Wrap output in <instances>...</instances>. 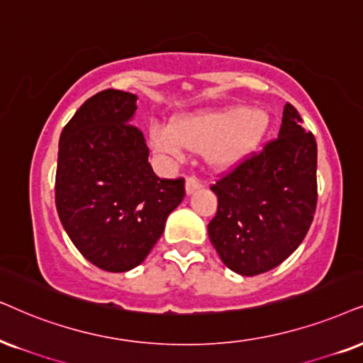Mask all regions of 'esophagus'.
I'll return each instance as SVG.
<instances>
[{"instance_id": "esophagus-1", "label": "esophagus", "mask_w": 363, "mask_h": 363, "mask_svg": "<svg viewBox=\"0 0 363 363\" xmlns=\"http://www.w3.org/2000/svg\"><path fill=\"white\" fill-rule=\"evenodd\" d=\"M201 186H203V184H201V181H199V179H197L196 176H189V177H187V181H186V191H187V194H191V192H194L196 189H199Z\"/></svg>"}]
</instances>
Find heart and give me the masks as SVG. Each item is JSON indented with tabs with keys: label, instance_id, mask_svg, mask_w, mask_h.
<instances>
[{
	"label": "heart",
	"instance_id": "obj_1",
	"mask_svg": "<svg viewBox=\"0 0 363 363\" xmlns=\"http://www.w3.org/2000/svg\"><path fill=\"white\" fill-rule=\"evenodd\" d=\"M268 125L269 118L261 110L228 107L179 118L174 128L152 125L150 140L157 152L174 159L182 157L184 147L209 150L211 164L228 169L258 149Z\"/></svg>",
	"mask_w": 363,
	"mask_h": 363
}]
</instances>
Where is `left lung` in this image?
<instances>
[{
  "label": "left lung",
  "mask_w": 363,
  "mask_h": 363,
  "mask_svg": "<svg viewBox=\"0 0 363 363\" xmlns=\"http://www.w3.org/2000/svg\"><path fill=\"white\" fill-rule=\"evenodd\" d=\"M211 189L218 213L208 233L223 263L242 277L281 264L305 240L318 201L316 140L296 108L284 105L277 139L219 174Z\"/></svg>",
  "instance_id": "8db88e82"
}]
</instances>
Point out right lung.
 <instances>
[{
    "label": "right lung",
    "instance_id": "1",
    "mask_svg": "<svg viewBox=\"0 0 363 363\" xmlns=\"http://www.w3.org/2000/svg\"><path fill=\"white\" fill-rule=\"evenodd\" d=\"M135 95L107 89L85 100L60 135L55 204L77 250L97 268L139 266L186 196L184 177L160 179L130 118Z\"/></svg>",
    "mask_w": 363,
    "mask_h": 363
}]
</instances>
